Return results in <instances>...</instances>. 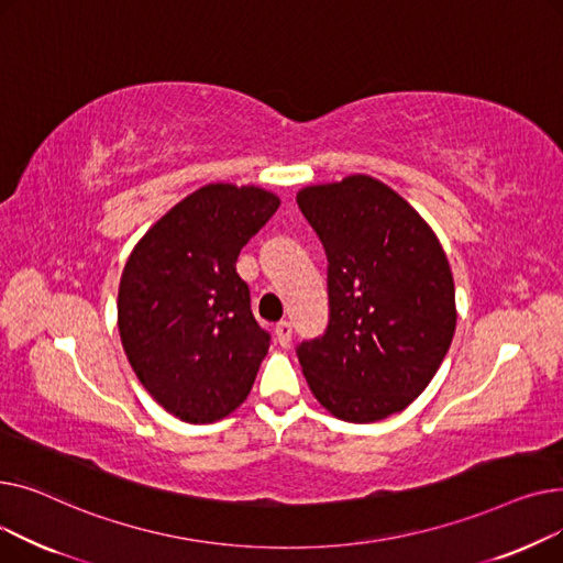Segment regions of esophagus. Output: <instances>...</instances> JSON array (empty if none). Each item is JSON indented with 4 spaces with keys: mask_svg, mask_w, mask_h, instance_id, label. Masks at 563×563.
Returning <instances> with one entry per match:
<instances>
[{
    "mask_svg": "<svg viewBox=\"0 0 563 563\" xmlns=\"http://www.w3.org/2000/svg\"><path fill=\"white\" fill-rule=\"evenodd\" d=\"M276 340L283 349H287L291 344V323L289 321H280L276 327Z\"/></svg>",
    "mask_w": 563,
    "mask_h": 563,
    "instance_id": "esophagus-1",
    "label": "esophagus"
}]
</instances>
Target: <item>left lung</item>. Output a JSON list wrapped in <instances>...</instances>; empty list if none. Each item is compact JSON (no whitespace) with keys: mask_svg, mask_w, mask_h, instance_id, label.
<instances>
[{"mask_svg":"<svg viewBox=\"0 0 563 563\" xmlns=\"http://www.w3.org/2000/svg\"><path fill=\"white\" fill-rule=\"evenodd\" d=\"M329 257V329L301 342L306 380L331 416L386 420L416 401L456 331L450 260L416 207L369 175L297 194Z\"/></svg>","mask_w":563,"mask_h":563,"instance_id":"left-lung-1","label":"left lung"}]
</instances>
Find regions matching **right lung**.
Masks as SVG:
<instances>
[{
	"label": "right lung",
	"mask_w": 563,
	"mask_h": 563,
	"mask_svg": "<svg viewBox=\"0 0 563 563\" xmlns=\"http://www.w3.org/2000/svg\"><path fill=\"white\" fill-rule=\"evenodd\" d=\"M280 198L255 185L196 189L147 230L118 287V333L141 386L191 424L249 397L269 333L251 312L236 257Z\"/></svg>",
	"instance_id": "1"
}]
</instances>
